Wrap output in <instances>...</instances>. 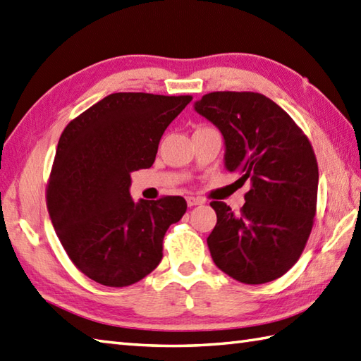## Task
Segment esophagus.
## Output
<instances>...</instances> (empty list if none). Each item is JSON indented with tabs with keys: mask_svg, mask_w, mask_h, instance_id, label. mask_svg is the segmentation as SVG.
Masks as SVG:
<instances>
[{
	"mask_svg": "<svg viewBox=\"0 0 361 361\" xmlns=\"http://www.w3.org/2000/svg\"><path fill=\"white\" fill-rule=\"evenodd\" d=\"M186 202H188V206H197V204L203 203L202 198H197V197H192V195L186 197Z\"/></svg>",
	"mask_w": 361,
	"mask_h": 361,
	"instance_id": "obj_1",
	"label": "esophagus"
}]
</instances>
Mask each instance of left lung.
<instances>
[{"instance_id":"1","label":"left lung","mask_w":361,"mask_h":361,"mask_svg":"<svg viewBox=\"0 0 361 361\" xmlns=\"http://www.w3.org/2000/svg\"><path fill=\"white\" fill-rule=\"evenodd\" d=\"M195 110L224 135L228 171L251 181L239 214L211 203L214 264L243 283L278 279L301 257L317 214L318 163L309 137L278 104L252 91H214Z\"/></svg>"}]
</instances>
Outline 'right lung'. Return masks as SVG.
Returning <instances> with one entry per match:
<instances>
[{"mask_svg":"<svg viewBox=\"0 0 361 361\" xmlns=\"http://www.w3.org/2000/svg\"><path fill=\"white\" fill-rule=\"evenodd\" d=\"M192 96L113 93L74 118L59 140L46 186L57 237L79 270L127 287L163 259L164 234L188 209L180 195L135 203L130 173L155 161L161 136Z\"/></svg>","mask_w":361,"mask_h":361,"instance_id":"add662e5","label":"right lung"}]
</instances>
